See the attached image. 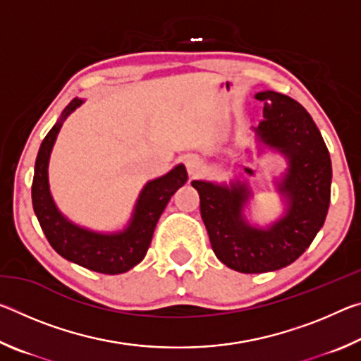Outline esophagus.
<instances>
[{"mask_svg":"<svg viewBox=\"0 0 361 361\" xmlns=\"http://www.w3.org/2000/svg\"><path fill=\"white\" fill-rule=\"evenodd\" d=\"M186 167L189 175H197L204 170V162L197 156H189L186 159Z\"/></svg>","mask_w":361,"mask_h":361,"instance_id":"1","label":"esophagus"}]
</instances>
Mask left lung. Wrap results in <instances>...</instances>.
<instances>
[{"label": "left lung", "mask_w": 361, "mask_h": 361, "mask_svg": "<svg viewBox=\"0 0 361 361\" xmlns=\"http://www.w3.org/2000/svg\"><path fill=\"white\" fill-rule=\"evenodd\" d=\"M255 97L264 102V119L255 129L258 140L288 161L277 189L286 200L285 215L267 228H255L243 216L252 197L247 183H191L216 258L243 274L277 271L296 261L325 223L331 197V159L310 114L274 90Z\"/></svg>", "instance_id": "obj_1"}]
</instances>
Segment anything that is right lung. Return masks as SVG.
Instances as JSON below:
<instances>
[{
  "label": "right lung",
  "mask_w": 361,
  "mask_h": 361,
  "mask_svg": "<svg viewBox=\"0 0 361 361\" xmlns=\"http://www.w3.org/2000/svg\"><path fill=\"white\" fill-rule=\"evenodd\" d=\"M82 102L81 99L71 100L56 126L42 140L35 162L33 210L46 239L60 256L90 271L116 276L127 272L145 258L159 218L176 189L186 183L188 173L185 166L180 164L164 176L146 183L138 195L129 226L119 232L103 234L71 223L54 202L49 189L47 167L60 127Z\"/></svg>",
  "instance_id": "obj_1"
}]
</instances>
